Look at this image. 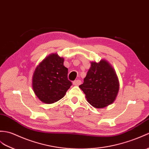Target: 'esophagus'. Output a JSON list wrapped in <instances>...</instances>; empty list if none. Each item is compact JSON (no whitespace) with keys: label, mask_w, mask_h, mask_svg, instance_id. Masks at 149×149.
<instances>
[{"label":"esophagus","mask_w":149,"mask_h":149,"mask_svg":"<svg viewBox=\"0 0 149 149\" xmlns=\"http://www.w3.org/2000/svg\"><path fill=\"white\" fill-rule=\"evenodd\" d=\"M81 84V81L80 80H75L73 82V84L74 86H79Z\"/></svg>","instance_id":"34e87169"}]
</instances>
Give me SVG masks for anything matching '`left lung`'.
Segmentation results:
<instances>
[{
    "label": "left lung",
    "mask_w": 149,
    "mask_h": 149,
    "mask_svg": "<svg viewBox=\"0 0 149 149\" xmlns=\"http://www.w3.org/2000/svg\"><path fill=\"white\" fill-rule=\"evenodd\" d=\"M87 101L95 108L103 109L115 101L119 90V82L112 66L105 60L91 61V67L79 86Z\"/></svg>",
    "instance_id": "1"
}]
</instances>
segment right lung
<instances>
[{
	"label": "right lung",
	"mask_w": 149,
	"mask_h": 149,
	"mask_svg": "<svg viewBox=\"0 0 149 149\" xmlns=\"http://www.w3.org/2000/svg\"><path fill=\"white\" fill-rule=\"evenodd\" d=\"M64 58L57 53L45 58L36 67L32 76V88L41 102L51 104L66 94L72 86L68 80V68L63 65Z\"/></svg>",
	"instance_id": "right-lung-1"
}]
</instances>
